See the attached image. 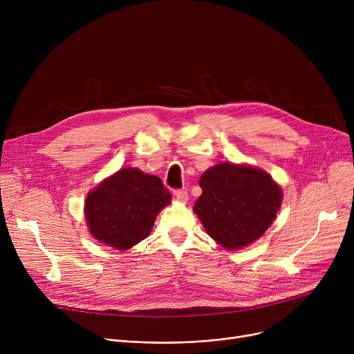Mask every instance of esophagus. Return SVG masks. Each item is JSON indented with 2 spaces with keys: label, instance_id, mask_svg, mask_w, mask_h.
<instances>
[{
  "label": "esophagus",
  "instance_id": "34e87169",
  "mask_svg": "<svg viewBox=\"0 0 354 354\" xmlns=\"http://www.w3.org/2000/svg\"><path fill=\"white\" fill-rule=\"evenodd\" d=\"M174 195L176 196V199H179L180 202H187L188 201V192L185 191V189H175L174 191Z\"/></svg>",
  "mask_w": 354,
  "mask_h": 354
}]
</instances>
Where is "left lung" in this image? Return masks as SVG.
Here are the masks:
<instances>
[{
  "mask_svg": "<svg viewBox=\"0 0 354 354\" xmlns=\"http://www.w3.org/2000/svg\"><path fill=\"white\" fill-rule=\"evenodd\" d=\"M202 195L194 211L203 228L227 250H239L261 236L281 205V189L255 167L219 163L199 179Z\"/></svg>",
  "mask_w": 354,
  "mask_h": 354,
  "instance_id": "1",
  "label": "left lung"
}]
</instances>
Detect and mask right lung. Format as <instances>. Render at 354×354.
I'll return each instance as SVG.
<instances>
[{
  "instance_id": "add662e5",
  "label": "right lung",
  "mask_w": 354,
  "mask_h": 354,
  "mask_svg": "<svg viewBox=\"0 0 354 354\" xmlns=\"http://www.w3.org/2000/svg\"><path fill=\"white\" fill-rule=\"evenodd\" d=\"M171 198L160 178L123 167L87 195L88 230L100 243L129 250L151 234L156 215Z\"/></svg>"
}]
</instances>
